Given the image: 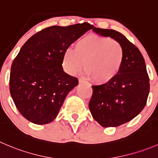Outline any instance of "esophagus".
Here are the masks:
<instances>
[{
    "instance_id": "obj_1",
    "label": "esophagus",
    "mask_w": 158,
    "mask_h": 158,
    "mask_svg": "<svg viewBox=\"0 0 158 158\" xmlns=\"http://www.w3.org/2000/svg\"><path fill=\"white\" fill-rule=\"evenodd\" d=\"M79 83H86V81H85L83 79H82V78H79Z\"/></svg>"
}]
</instances>
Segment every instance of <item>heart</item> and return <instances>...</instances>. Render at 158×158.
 <instances>
[{"label": "heart", "mask_w": 158, "mask_h": 158, "mask_svg": "<svg viewBox=\"0 0 158 158\" xmlns=\"http://www.w3.org/2000/svg\"><path fill=\"white\" fill-rule=\"evenodd\" d=\"M124 60L123 46L109 37L89 35L79 38L75 50L67 48L63 56L64 69L76 74L83 67L86 74L98 83H106L120 72Z\"/></svg>", "instance_id": "heart-1"}]
</instances>
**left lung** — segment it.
Masks as SVG:
<instances>
[{
    "instance_id": "obj_1",
    "label": "left lung",
    "mask_w": 158,
    "mask_h": 158,
    "mask_svg": "<svg viewBox=\"0 0 158 158\" xmlns=\"http://www.w3.org/2000/svg\"><path fill=\"white\" fill-rule=\"evenodd\" d=\"M93 31L118 41L124 51L119 74L106 83L92 85L90 113L103 127H118L131 121L144 108L150 91V79L140 50L120 32L93 27Z\"/></svg>"
}]
</instances>
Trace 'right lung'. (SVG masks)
<instances>
[{
  "label": "right lung",
  "instance_id": "right-lung-1",
  "mask_svg": "<svg viewBox=\"0 0 158 158\" xmlns=\"http://www.w3.org/2000/svg\"><path fill=\"white\" fill-rule=\"evenodd\" d=\"M93 27L87 22L51 26L21 47L10 67L9 85L14 102L25 119L35 124L56 119L68 93L79 83L77 78L63 71L64 53Z\"/></svg>",
  "mask_w": 158,
  "mask_h": 158
}]
</instances>
